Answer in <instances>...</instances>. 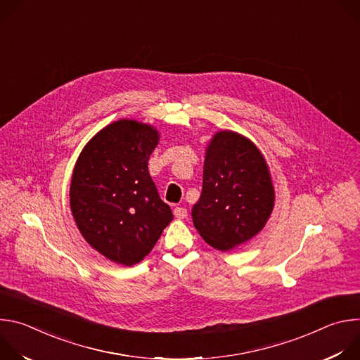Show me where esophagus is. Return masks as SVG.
<instances>
[{
	"instance_id": "1",
	"label": "esophagus",
	"mask_w": 360,
	"mask_h": 360,
	"mask_svg": "<svg viewBox=\"0 0 360 360\" xmlns=\"http://www.w3.org/2000/svg\"><path fill=\"white\" fill-rule=\"evenodd\" d=\"M174 215H175V218H178V219H185V218L188 217V211H186L185 208L176 207V208L174 210Z\"/></svg>"
}]
</instances>
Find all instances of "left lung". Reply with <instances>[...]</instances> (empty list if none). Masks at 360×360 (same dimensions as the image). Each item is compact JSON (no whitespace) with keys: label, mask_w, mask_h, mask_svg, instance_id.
Masks as SVG:
<instances>
[{"label":"left lung","mask_w":360,"mask_h":360,"mask_svg":"<svg viewBox=\"0 0 360 360\" xmlns=\"http://www.w3.org/2000/svg\"><path fill=\"white\" fill-rule=\"evenodd\" d=\"M275 205L268 164L246 136L219 131L205 152L202 193L192 222L203 240L229 250L259 233Z\"/></svg>","instance_id":"left-lung-1"}]
</instances>
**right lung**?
Returning <instances> with one entry per match:
<instances>
[{
    "mask_svg": "<svg viewBox=\"0 0 360 360\" xmlns=\"http://www.w3.org/2000/svg\"><path fill=\"white\" fill-rule=\"evenodd\" d=\"M160 132L135 120L102 128L77 160L70 205L84 239L107 259L132 266L174 219L148 172Z\"/></svg>",
    "mask_w": 360,
    "mask_h": 360,
    "instance_id": "right-lung-1",
    "label": "right lung"
}]
</instances>
